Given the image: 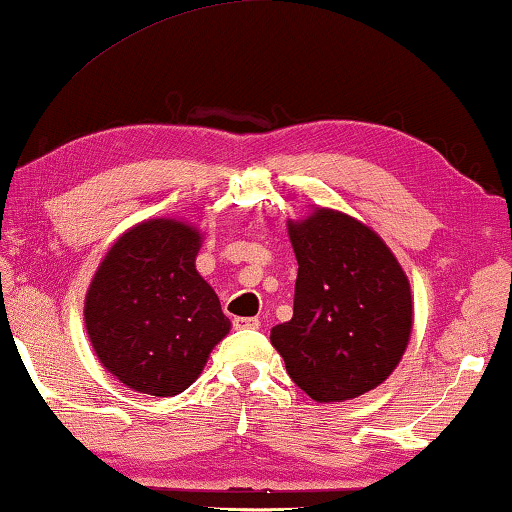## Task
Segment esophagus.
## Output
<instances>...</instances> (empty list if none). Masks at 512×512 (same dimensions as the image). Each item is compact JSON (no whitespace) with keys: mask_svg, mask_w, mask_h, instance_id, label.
Here are the masks:
<instances>
[{"mask_svg":"<svg viewBox=\"0 0 512 512\" xmlns=\"http://www.w3.org/2000/svg\"><path fill=\"white\" fill-rule=\"evenodd\" d=\"M233 326L236 329H258L261 326V320H256V317H233Z\"/></svg>","mask_w":512,"mask_h":512,"instance_id":"obj_1","label":"esophagus"}]
</instances>
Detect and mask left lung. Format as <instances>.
<instances>
[{
  "mask_svg": "<svg viewBox=\"0 0 512 512\" xmlns=\"http://www.w3.org/2000/svg\"><path fill=\"white\" fill-rule=\"evenodd\" d=\"M299 272L295 313L272 326L286 370L315 401L376 388L404 356L413 301L404 270L370 226L320 208L290 222Z\"/></svg>",
  "mask_w": 512,
  "mask_h": 512,
  "instance_id": "left-lung-1",
  "label": "left lung"
}]
</instances>
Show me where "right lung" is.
I'll return each mask as SVG.
<instances>
[{
    "label": "right lung",
    "mask_w": 512,
    "mask_h": 512,
    "mask_svg": "<svg viewBox=\"0 0 512 512\" xmlns=\"http://www.w3.org/2000/svg\"><path fill=\"white\" fill-rule=\"evenodd\" d=\"M201 236L177 220L133 226L108 249L86 295L97 358L127 388L174 397L229 333L215 290L195 270Z\"/></svg>",
    "instance_id": "obj_1"
}]
</instances>
